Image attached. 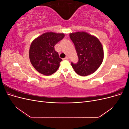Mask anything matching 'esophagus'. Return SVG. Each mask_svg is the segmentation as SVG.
Listing matches in <instances>:
<instances>
[{
    "label": "esophagus",
    "mask_w": 129,
    "mask_h": 129,
    "mask_svg": "<svg viewBox=\"0 0 129 129\" xmlns=\"http://www.w3.org/2000/svg\"><path fill=\"white\" fill-rule=\"evenodd\" d=\"M63 60H68V56H66L65 58H63Z\"/></svg>",
    "instance_id": "34e87169"
}]
</instances>
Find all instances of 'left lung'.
Masks as SVG:
<instances>
[{"instance_id": "obj_1", "label": "left lung", "mask_w": 129, "mask_h": 129, "mask_svg": "<svg viewBox=\"0 0 129 129\" xmlns=\"http://www.w3.org/2000/svg\"><path fill=\"white\" fill-rule=\"evenodd\" d=\"M69 36L79 58L77 63H71L74 71L82 76L94 73L102 64L104 57L103 46L100 40L85 32L72 33Z\"/></svg>"}]
</instances>
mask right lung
Here are the masks:
<instances>
[{
  "mask_svg": "<svg viewBox=\"0 0 129 129\" xmlns=\"http://www.w3.org/2000/svg\"><path fill=\"white\" fill-rule=\"evenodd\" d=\"M64 37L63 33L47 32L32 41L29 51V60L39 73L48 76L59 68L62 60L55 51L54 46Z\"/></svg>",
  "mask_w": 129,
  "mask_h": 129,
  "instance_id": "1",
  "label": "right lung"
}]
</instances>
